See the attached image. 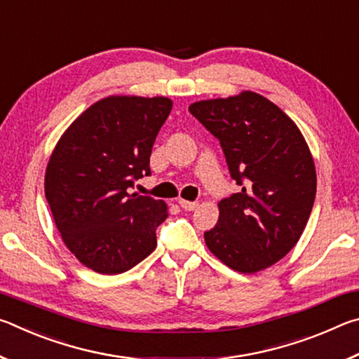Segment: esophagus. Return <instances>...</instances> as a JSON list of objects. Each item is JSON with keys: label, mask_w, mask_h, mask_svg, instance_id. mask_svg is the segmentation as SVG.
Wrapping results in <instances>:
<instances>
[{"label": "esophagus", "mask_w": 359, "mask_h": 359, "mask_svg": "<svg viewBox=\"0 0 359 359\" xmlns=\"http://www.w3.org/2000/svg\"><path fill=\"white\" fill-rule=\"evenodd\" d=\"M179 204H180V208L185 209V210H194L198 208L196 201H185V199H180Z\"/></svg>", "instance_id": "obj_1"}]
</instances>
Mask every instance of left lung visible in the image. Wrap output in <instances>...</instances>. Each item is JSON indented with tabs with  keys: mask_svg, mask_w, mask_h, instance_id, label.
Masks as SVG:
<instances>
[{
	"mask_svg": "<svg viewBox=\"0 0 359 359\" xmlns=\"http://www.w3.org/2000/svg\"><path fill=\"white\" fill-rule=\"evenodd\" d=\"M220 141L241 185L218 203L204 241L231 269L253 274L282 259L299 241L313 208L317 174L306 139L287 114L253 92L188 107Z\"/></svg>",
	"mask_w": 359,
	"mask_h": 359,
	"instance_id": "obj_1",
	"label": "left lung"
}]
</instances>
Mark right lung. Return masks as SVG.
Here are the masks:
<instances>
[{"label": "right lung", "mask_w": 359, "mask_h": 359, "mask_svg": "<svg viewBox=\"0 0 359 359\" xmlns=\"http://www.w3.org/2000/svg\"><path fill=\"white\" fill-rule=\"evenodd\" d=\"M172 109L163 96H109L65 131L48 160L46 198L62 239L83 266L121 274L155 250L163 201L130 193Z\"/></svg>", "instance_id": "obj_1"}]
</instances>
